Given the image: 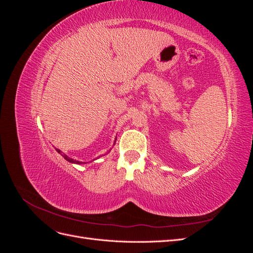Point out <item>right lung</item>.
<instances>
[{
  "label": "right lung",
  "mask_w": 253,
  "mask_h": 253,
  "mask_svg": "<svg viewBox=\"0 0 253 253\" xmlns=\"http://www.w3.org/2000/svg\"><path fill=\"white\" fill-rule=\"evenodd\" d=\"M115 142H116V141H115ZM115 144V143H114ZM56 151L58 152V153H60V154L61 155H62L63 157H64V159H66L67 160V162H70V163H72V164H76V165H82V164H88V162H86V163H82V162H79V160H75V159H73V158H71V157H68L66 154H64V153H62V152H61L59 149H56ZM111 151V150H110ZM109 151V152H110ZM99 157H100V156H99ZM95 160V159H94ZM94 160H91V162H94ZM90 163V162H89Z\"/></svg>",
  "instance_id": "right-lung-1"
}]
</instances>
